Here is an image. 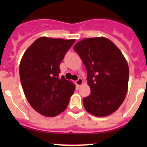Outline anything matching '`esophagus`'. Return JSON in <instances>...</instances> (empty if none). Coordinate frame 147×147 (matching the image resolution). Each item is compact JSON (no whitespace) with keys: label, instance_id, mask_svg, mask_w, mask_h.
I'll return each mask as SVG.
<instances>
[{"label":"esophagus","instance_id":"esophagus-1","mask_svg":"<svg viewBox=\"0 0 147 147\" xmlns=\"http://www.w3.org/2000/svg\"><path fill=\"white\" fill-rule=\"evenodd\" d=\"M83 83V80L82 78H79L76 81V85H77V86H80V85H82Z\"/></svg>","mask_w":147,"mask_h":147}]
</instances>
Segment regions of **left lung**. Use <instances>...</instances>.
Segmentation results:
<instances>
[{
  "label": "left lung",
  "mask_w": 147,
  "mask_h": 147,
  "mask_svg": "<svg viewBox=\"0 0 147 147\" xmlns=\"http://www.w3.org/2000/svg\"><path fill=\"white\" fill-rule=\"evenodd\" d=\"M74 50L87 70L90 94L83 98L89 113L104 117L117 110L128 89L129 67L119 48L105 37L86 38L78 42Z\"/></svg>",
  "instance_id": "obj_1"
}]
</instances>
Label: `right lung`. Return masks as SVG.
Wrapping results in <instances>:
<instances>
[{"label": "right lung", "mask_w": 147, "mask_h": 147, "mask_svg": "<svg viewBox=\"0 0 147 147\" xmlns=\"http://www.w3.org/2000/svg\"><path fill=\"white\" fill-rule=\"evenodd\" d=\"M75 40L42 37L28 48L20 61V78L28 102L37 113L54 117L67 108L74 84L59 77V65Z\"/></svg>", "instance_id": "add662e5"}]
</instances>
